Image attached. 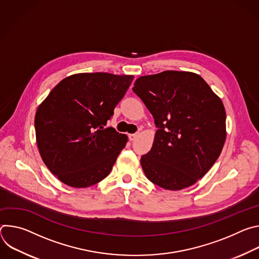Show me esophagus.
Wrapping results in <instances>:
<instances>
[{
	"label": "esophagus",
	"mask_w": 259,
	"mask_h": 259,
	"mask_svg": "<svg viewBox=\"0 0 259 259\" xmlns=\"http://www.w3.org/2000/svg\"><path fill=\"white\" fill-rule=\"evenodd\" d=\"M137 136H138V134H136V133H134V134H129V135H128L130 141H134V140L137 138Z\"/></svg>",
	"instance_id": "esophagus-1"
}]
</instances>
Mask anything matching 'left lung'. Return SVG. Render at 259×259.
<instances>
[{"label":"left lung","instance_id":"obj_1","mask_svg":"<svg viewBox=\"0 0 259 259\" xmlns=\"http://www.w3.org/2000/svg\"><path fill=\"white\" fill-rule=\"evenodd\" d=\"M132 90L158 128L152 150L140 159L145 176L165 190L193 186L223 151L227 137L223 101L202 77L190 71L143 76Z\"/></svg>","mask_w":259,"mask_h":259}]
</instances>
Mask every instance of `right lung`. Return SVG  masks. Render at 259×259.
<instances>
[{
    "mask_svg": "<svg viewBox=\"0 0 259 259\" xmlns=\"http://www.w3.org/2000/svg\"><path fill=\"white\" fill-rule=\"evenodd\" d=\"M133 76L76 73L59 82L34 117L36 144L47 168L72 188L104 179L124 149L127 135L105 127Z\"/></svg>",
    "mask_w": 259,
    "mask_h": 259,
    "instance_id": "obj_1",
    "label": "right lung"
}]
</instances>
